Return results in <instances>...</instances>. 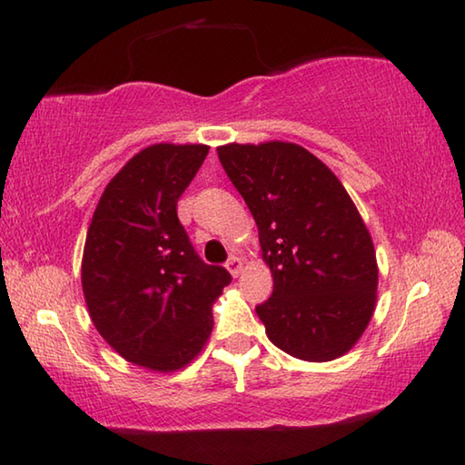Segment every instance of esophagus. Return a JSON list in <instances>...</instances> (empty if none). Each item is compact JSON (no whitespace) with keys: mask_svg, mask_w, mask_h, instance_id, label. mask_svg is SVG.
I'll return each mask as SVG.
<instances>
[{"mask_svg":"<svg viewBox=\"0 0 465 465\" xmlns=\"http://www.w3.org/2000/svg\"><path fill=\"white\" fill-rule=\"evenodd\" d=\"M227 271H230L233 277H238V274L242 272V258L230 256V261H227Z\"/></svg>","mask_w":465,"mask_h":465,"instance_id":"1","label":"esophagus"}]
</instances>
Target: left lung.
Instances as JSON below:
<instances>
[{"label":"left lung","mask_w":465,"mask_h":465,"mask_svg":"<svg viewBox=\"0 0 465 465\" xmlns=\"http://www.w3.org/2000/svg\"><path fill=\"white\" fill-rule=\"evenodd\" d=\"M254 215L272 295L256 305L266 336L287 355L322 363L365 332L377 299L375 248L332 170L285 141L217 147Z\"/></svg>","instance_id":"left-lung-1"}]
</instances>
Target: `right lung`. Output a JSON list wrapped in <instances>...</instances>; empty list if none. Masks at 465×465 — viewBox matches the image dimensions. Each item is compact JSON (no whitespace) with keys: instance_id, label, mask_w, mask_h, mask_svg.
Here are the masks:
<instances>
[{"instance_id":"obj_1","label":"right lung","mask_w":465,"mask_h":465,"mask_svg":"<svg viewBox=\"0 0 465 465\" xmlns=\"http://www.w3.org/2000/svg\"><path fill=\"white\" fill-rule=\"evenodd\" d=\"M207 145H149L110 180L85 238L82 287L100 336L131 363L176 371L213 330L232 274L196 254L176 204Z\"/></svg>"}]
</instances>
